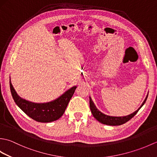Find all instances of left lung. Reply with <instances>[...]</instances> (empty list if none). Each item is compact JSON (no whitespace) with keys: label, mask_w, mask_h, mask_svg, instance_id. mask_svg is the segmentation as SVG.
<instances>
[{"label":"left lung","mask_w":157,"mask_h":157,"mask_svg":"<svg viewBox=\"0 0 157 157\" xmlns=\"http://www.w3.org/2000/svg\"><path fill=\"white\" fill-rule=\"evenodd\" d=\"M148 94H147V96H146L144 102H142V105L140 106V108H138V110H136L135 112L132 113V114L127 116L113 117V116H109V115H106L104 114V113H101L97 108L96 107L94 102H93V101H92V98H90V107L91 112L92 113L93 116H94V117L97 120V121L102 123V124H105L108 125H120L126 123L127 121H128L129 120H130L133 117H134L136 115V113L138 112L139 110L140 109L142 106L144 105L146 99L148 98Z\"/></svg>","instance_id":"obj_1"}]
</instances>
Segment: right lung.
Listing matches in <instances>:
<instances>
[{"mask_svg": "<svg viewBox=\"0 0 157 157\" xmlns=\"http://www.w3.org/2000/svg\"><path fill=\"white\" fill-rule=\"evenodd\" d=\"M9 82L11 94L16 105L29 117L36 121L42 123L52 122L61 117L77 88L76 86H73L64 94L52 101L44 103H35L20 97L13 88L11 78Z\"/></svg>", "mask_w": 157, "mask_h": 157, "instance_id": "obj_1", "label": "right lung"}]
</instances>
